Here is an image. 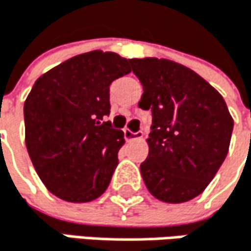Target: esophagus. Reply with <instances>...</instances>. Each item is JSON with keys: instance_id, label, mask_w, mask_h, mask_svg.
I'll list each match as a JSON object with an SVG mask.
<instances>
[{"instance_id": "34e87169", "label": "esophagus", "mask_w": 251, "mask_h": 251, "mask_svg": "<svg viewBox=\"0 0 251 251\" xmlns=\"http://www.w3.org/2000/svg\"><path fill=\"white\" fill-rule=\"evenodd\" d=\"M123 132H125V140H126V141H134V140L143 138V131L132 132L131 129H125Z\"/></svg>"}]
</instances>
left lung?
I'll return each instance as SVG.
<instances>
[{
    "label": "left lung",
    "mask_w": 251,
    "mask_h": 251,
    "mask_svg": "<svg viewBox=\"0 0 251 251\" xmlns=\"http://www.w3.org/2000/svg\"><path fill=\"white\" fill-rule=\"evenodd\" d=\"M151 110L149 156L140 165L156 200L180 204L201 195L227 154L234 119L223 97L190 68L170 59H131Z\"/></svg>",
    "instance_id": "1"
}]
</instances>
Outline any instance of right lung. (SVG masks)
<instances>
[{
	"label": "right lung",
	"mask_w": 251,
	"mask_h": 251,
	"mask_svg": "<svg viewBox=\"0 0 251 251\" xmlns=\"http://www.w3.org/2000/svg\"><path fill=\"white\" fill-rule=\"evenodd\" d=\"M114 51L81 53L37 78L24 105L25 143L47 187L68 202H91L107 190L123 132L113 129L110 84L131 73Z\"/></svg>",
	"instance_id": "add662e5"
}]
</instances>
